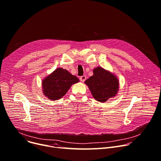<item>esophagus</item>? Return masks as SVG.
<instances>
[{
	"label": "esophagus",
	"mask_w": 161,
	"mask_h": 161,
	"mask_svg": "<svg viewBox=\"0 0 161 161\" xmlns=\"http://www.w3.org/2000/svg\"><path fill=\"white\" fill-rule=\"evenodd\" d=\"M86 76H80V81H81V82H84L85 80H86Z\"/></svg>",
	"instance_id": "obj_1"
}]
</instances>
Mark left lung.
I'll list each match as a JSON object with an SVG mask.
<instances>
[{
    "mask_svg": "<svg viewBox=\"0 0 161 161\" xmlns=\"http://www.w3.org/2000/svg\"><path fill=\"white\" fill-rule=\"evenodd\" d=\"M93 72L94 75L85 81L93 97L99 102L104 103L115 97L119 90L118 78L99 66L94 68Z\"/></svg>",
    "mask_w": 161,
    "mask_h": 161,
    "instance_id": "left-lung-1",
    "label": "left lung"
}]
</instances>
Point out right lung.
I'll return each mask as SVG.
<instances>
[{"label": "right lung", "mask_w": 161, "mask_h": 161, "mask_svg": "<svg viewBox=\"0 0 161 161\" xmlns=\"http://www.w3.org/2000/svg\"><path fill=\"white\" fill-rule=\"evenodd\" d=\"M79 79L66 69L58 67L42 81L43 95L52 101L58 100L65 95L72 85Z\"/></svg>", "instance_id": "obj_1"}]
</instances>
